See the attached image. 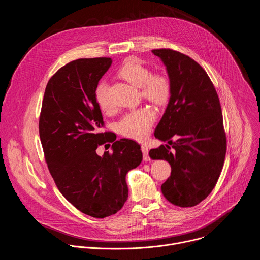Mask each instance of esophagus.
Here are the masks:
<instances>
[{"label": "esophagus", "instance_id": "1", "mask_svg": "<svg viewBox=\"0 0 260 260\" xmlns=\"http://www.w3.org/2000/svg\"><path fill=\"white\" fill-rule=\"evenodd\" d=\"M141 150H142V152H143V159H144L145 161L150 160L149 153H148V148H147L146 146H142V147H141Z\"/></svg>", "mask_w": 260, "mask_h": 260}]
</instances>
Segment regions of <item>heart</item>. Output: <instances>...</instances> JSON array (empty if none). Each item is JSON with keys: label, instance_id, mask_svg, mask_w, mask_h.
<instances>
[{"label": "heart", "instance_id": "obj_1", "mask_svg": "<svg viewBox=\"0 0 260 260\" xmlns=\"http://www.w3.org/2000/svg\"><path fill=\"white\" fill-rule=\"evenodd\" d=\"M118 75L131 84L140 87L142 95L154 104L166 103L171 94V82L160 73H151L149 68L135 59H127L118 70ZM95 101L101 109L111 107L108 84L101 82L95 88ZM156 115L149 107H142L124 114L117 123L118 132L126 138L142 141L149 135Z\"/></svg>", "mask_w": 260, "mask_h": 260}]
</instances>
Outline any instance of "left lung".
<instances>
[{"label":"left lung","instance_id":"1","mask_svg":"<svg viewBox=\"0 0 260 260\" xmlns=\"http://www.w3.org/2000/svg\"><path fill=\"white\" fill-rule=\"evenodd\" d=\"M167 67L171 96L154 136L162 142L151 149L152 159L172 168L161 185L165 198L175 206L193 207L213 190L223 168L226 136L216 89L206 71L192 58L172 49H154Z\"/></svg>","mask_w":260,"mask_h":260}]
</instances>
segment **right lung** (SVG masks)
Instances as JSON below:
<instances>
[{"label":"right lung","instance_id":"add662e5","mask_svg":"<svg viewBox=\"0 0 260 260\" xmlns=\"http://www.w3.org/2000/svg\"><path fill=\"white\" fill-rule=\"evenodd\" d=\"M110 57L80 58L49 79L41 108L39 134L48 170L60 193L79 211L105 218L117 213L128 197L125 176L143 158L128 139L113 144L112 154H96L99 144L114 140L104 126L95 88Z\"/></svg>","mask_w":260,"mask_h":260}]
</instances>
